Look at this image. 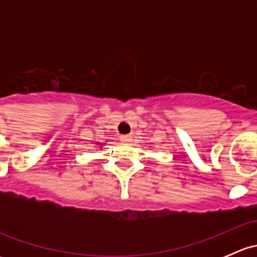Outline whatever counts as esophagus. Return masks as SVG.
I'll return each instance as SVG.
<instances>
[{
	"mask_svg": "<svg viewBox=\"0 0 257 257\" xmlns=\"http://www.w3.org/2000/svg\"><path fill=\"white\" fill-rule=\"evenodd\" d=\"M120 141L124 142V143H132V141H133V137H132V136H121Z\"/></svg>",
	"mask_w": 257,
	"mask_h": 257,
	"instance_id": "34e87169",
	"label": "esophagus"
}]
</instances>
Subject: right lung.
Returning <instances> with one entry per match:
<instances>
[{
    "label": "right lung",
    "mask_w": 257,
    "mask_h": 257,
    "mask_svg": "<svg viewBox=\"0 0 257 257\" xmlns=\"http://www.w3.org/2000/svg\"><path fill=\"white\" fill-rule=\"evenodd\" d=\"M95 144H97L98 145V147H103V145H104V143H95ZM100 149H102V148H100Z\"/></svg>",
    "instance_id": "right-lung-1"
}]
</instances>
